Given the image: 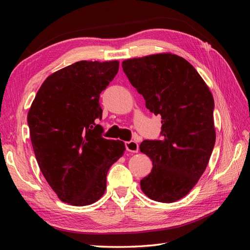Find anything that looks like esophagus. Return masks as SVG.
Listing matches in <instances>:
<instances>
[{
  "mask_svg": "<svg viewBox=\"0 0 250 250\" xmlns=\"http://www.w3.org/2000/svg\"><path fill=\"white\" fill-rule=\"evenodd\" d=\"M125 149L130 152H137L139 151V144L135 141H129L125 143Z\"/></svg>",
  "mask_w": 250,
  "mask_h": 250,
  "instance_id": "1",
  "label": "esophagus"
}]
</instances>
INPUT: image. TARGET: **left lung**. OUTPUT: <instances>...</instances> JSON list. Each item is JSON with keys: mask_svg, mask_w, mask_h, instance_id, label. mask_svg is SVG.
Masks as SVG:
<instances>
[{"mask_svg": "<svg viewBox=\"0 0 250 250\" xmlns=\"http://www.w3.org/2000/svg\"><path fill=\"white\" fill-rule=\"evenodd\" d=\"M122 68L146 107L161 116V139L140 146L152 161L142 191L172 203L190 192L208 164L216 141L213 95L195 68L176 55L134 58Z\"/></svg>", "mask_w": 250, "mask_h": 250, "instance_id": "1", "label": "left lung"}]
</instances>
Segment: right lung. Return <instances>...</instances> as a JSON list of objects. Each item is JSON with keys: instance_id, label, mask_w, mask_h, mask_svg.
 <instances>
[{"instance_id": "right-lung-1", "label": "right lung", "mask_w": 250, "mask_h": 250, "mask_svg": "<svg viewBox=\"0 0 250 250\" xmlns=\"http://www.w3.org/2000/svg\"><path fill=\"white\" fill-rule=\"evenodd\" d=\"M118 61H79L46 78L28 114L30 137L47 183L65 203H94L106 189L121 141L106 140L100 93L117 75Z\"/></svg>"}]
</instances>
